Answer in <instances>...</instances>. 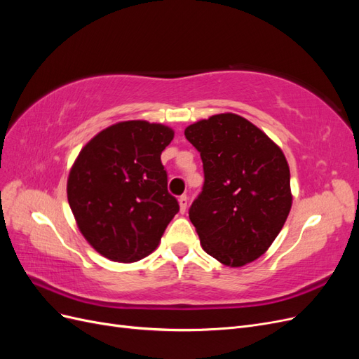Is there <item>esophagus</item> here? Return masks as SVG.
<instances>
[{"label": "esophagus", "instance_id": "esophagus-1", "mask_svg": "<svg viewBox=\"0 0 359 359\" xmlns=\"http://www.w3.org/2000/svg\"><path fill=\"white\" fill-rule=\"evenodd\" d=\"M178 203H180V211H181V214L186 212L187 205H189V199H187L186 194H184V196H181V198L178 199Z\"/></svg>", "mask_w": 359, "mask_h": 359}]
</instances>
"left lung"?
Instances as JSON below:
<instances>
[{"mask_svg":"<svg viewBox=\"0 0 359 359\" xmlns=\"http://www.w3.org/2000/svg\"><path fill=\"white\" fill-rule=\"evenodd\" d=\"M184 135L203 163V190L189 212L202 248L231 268L253 262L274 243L292 208L283 151L231 112L193 123Z\"/></svg>","mask_w":359,"mask_h":359,"instance_id":"8db88e82","label":"left lung"}]
</instances>
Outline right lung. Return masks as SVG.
Here are the masks:
<instances>
[{"mask_svg":"<svg viewBox=\"0 0 359 359\" xmlns=\"http://www.w3.org/2000/svg\"><path fill=\"white\" fill-rule=\"evenodd\" d=\"M173 135L165 124L121 121L97 133L76 157L69 205L86 243L106 259L132 264L147 257L180 211L160 160Z\"/></svg>","mask_w":359,"mask_h":359,"instance_id":"add662e5","label":"right lung"}]
</instances>
